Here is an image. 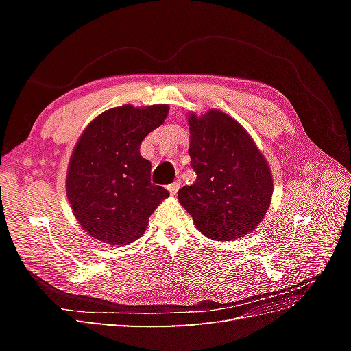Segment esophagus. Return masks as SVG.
<instances>
[{"label":"esophagus","mask_w":351,"mask_h":351,"mask_svg":"<svg viewBox=\"0 0 351 351\" xmlns=\"http://www.w3.org/2000/svg\"><path fill=\"white\" fill-rule=\"evenodd\" d=\"M180 184H182V183H180V182H178V180H177V182H174V183H171V184H169V186H168V190H169V193H171V195H177V192H178V189H180Z\"/></svg>","instance_id":"obj_1"}]
</instances>
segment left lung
Returning a JSON list of instances; mask_svg holds the SVG:
<instances>
[{
  "mask_svg": "<svg viewBox=\"0 0 351 351\" xmlns=\"http://www.w3.org/2000/svg\"><path fill=\"white\" fill-rule=\"evenodd\" d=\"M189 125L196 182L178 190L180 204L206 237L230 241L246 236L271 204L267 161L247 132L224 112L192 114Z\"/></svg>",
  "mask_w": 351,
  "mask_h": 351,
  "instance_id": "left-lung-1",
  "label": "left lung"
}]
</instances>
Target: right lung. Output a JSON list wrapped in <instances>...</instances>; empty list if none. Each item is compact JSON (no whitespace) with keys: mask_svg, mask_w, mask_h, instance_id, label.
Listing matches in <instances>:
<instances>
[{"mask_svg":"<svg viewBox=\"0 0 351 351\" xmlns=\"http://www.w3.org/2000/svg\"><path fill=\"white\" fill-rule=\"evenodd\" d=\"M168 115V105L111 108L98 115L74 147L67 197L83 230L101 241L139 239L168 190L151 183V162L141 143Z\"/></svg>","mask_w":351,"mask_h":351,"instance_id":"1","label":"right lung"}]
</instances>
